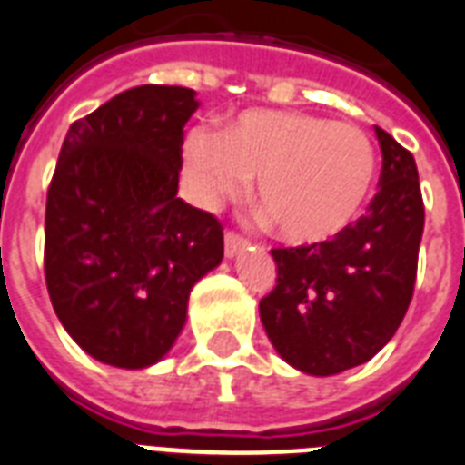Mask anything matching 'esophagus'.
I'll list each match as a JSON object with an SVG mask.
<instances>
[{
    "label": "esophagus",
    "mask_w": 465,
    "mask_h": 465,
    "mask_svg": "<svg viewBox=\"0 0 465 465\" xmlns=\"http://www.w3.org/2000/svg\"><path fill=\"white\" fill-rule=\"evenodd\" d=\"M243 246H246V239H243L241 233H236V232H226L224 233L226 256H233V253H236V251H241Z\"/></svg>",
    "instance_id": "1"
}]
</instances>
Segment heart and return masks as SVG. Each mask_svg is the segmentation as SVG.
Masks as SVG:
<instances>
[{"mask_svg":"<svg viewBox=\"0 0 465 465\" xmlns=\"http://www.w3.org/2000/svg\"><path fill=\"white\" fill-rule=\"evenodd\" d=\"M185 161L194 194L214 204L256 177V200L282 239L322 243L359 217L378 155L366 131L302 112L246 109L209 134L193 131Z\"/></svg>","mask_w":465,"mask_h":465,"instance_id":"1","label":"heart"}]
</instances>
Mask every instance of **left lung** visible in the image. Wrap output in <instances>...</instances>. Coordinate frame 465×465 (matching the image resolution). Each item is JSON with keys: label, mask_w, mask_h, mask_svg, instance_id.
I'll return each instance as SVG.
<instances>
[{"label": "left lung", "mask_w": 465, "mask_h": 465, "mask_svg": "<svg viewBox=\"0 0 465 465\" xmlns=\"http://www.w3.org/2000/svg\"><path fill=\"white\" fill-rule=\"evenodd\" d=\"M381 190L366 214L312 246L272 248L275 288L261 322L282 359L310 375L366 363L392 339L414 292L424 202L412 153L375 126Z\"/></svg>", "instance_id": "8db88e82"}]
</instances>
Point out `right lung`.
Segmentation results:
<instances>
[{"instance_id": "obj_1", "label": "right lung", "mask_w": 465, "mask_h": 465, "mask_svg": "<svg viewBox=\"0 0 465 465\" xmlns=\"http://www.w3.org/2000/svg\"><path fill=\"white\" fill-rule=\"evenodd\" d=\"M190 87L141 84L73 122L45 197L44 271L60 324L116 368L161 361L187 297L224 258L222 222L177 197Z\"/></svg>"}]
</instances>
